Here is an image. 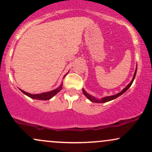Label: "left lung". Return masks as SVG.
Returning <instances> with one entry per match:
<instances>
[{
    "label": "left lung",
    "instance_id": "obj_1",
    "mask_svg": "<svg viewBox=\"0 0 152 152\" xmlns=\"http://www.w3.org/2000/svg\"><path fill=\"white\" fill-rule=\"evenodd\" d=\"M137 67H136V70L134 71V76H133V78H132V80L131 81V82L129 83L127 86L125 87L124 88L123 90L121 91V92H119V93L115 94V95H113V96H105V97H103V98H101V99H99V98H96V97L93 96L92 95H91L88 93H87V92L85 91L84 88H83L82 89V91H83V94H84L85 96L86 97L87 99H89L91 102H94V103H98V104H100V103H106V102H110V101L111 100H114V99L118 98V96H120L122 95L124 93H125V92L129 88V87L132 86V83H133L134 78H135V76H136V74H137Z\"/></svg>",
    "mask_w": 152,
    "mask_h": 152
}]
</instances>
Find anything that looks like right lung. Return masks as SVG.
Instances as JSON below:
<instances>
[{
  "mask_svg": "<svg viewBox=\"0 0 152 152\" xmlns=\"http://www.w3.org/2000/svg\"><path fill=\"white\" fill-rule=\"evenodd\" d=\"M67 74H68V73H67ZM67 74H66L65 75H64V78L66 76V75H67ZM62 87H63V83H61L60 86H59L58 88H55V89L50 91H48V92H43V93L36 94H30V93H28V92L24 91L23 90L20 89V88H19V89L20 90V91L23 92V93L25 94V95L27 96L30 97V98H31V99H37V100L46 101V100H49V99L53 98V97L56 95V94H58V92L62 89Z\"/></svg>",
  "mask_w": 152,
  "mask_h": 152,
  "instance_id": "right-lung-1",
  "label": "right lung"
}]
</instances>
